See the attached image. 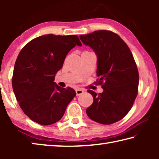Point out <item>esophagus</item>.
Instances as JSON below:
<instances>
[{
    "label": "esophagus",
    "mask_w": 159,
    "mask_h": 159,
    "mask_svg": "<svg viewBox=\"0 0 159 159\" xmlns=\"http://www.w3.org/2000/svg\"><path fill=\"white\" fill-rule=\"evenodd\" d=\"M84 93V91L81 89H77L76 90V96H79L80 95H82V94Z\"/></svg>",
    "instance_id": "obj_1"
}]
</instances>
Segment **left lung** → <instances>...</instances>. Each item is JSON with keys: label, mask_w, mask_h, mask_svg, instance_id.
<instances>
[{"label": "left lung", "mask_w": 159, "mask_h": 159, "mask_svg": "<svg viewBox=\"0 0 159 159\" xmlns=\"http://www.w3.org/2000/svg\"><path fill=\"white\" fill-rule=\"evenodd\" d=\"M80 41L95 51L98 57V83L103 92L93 97L86 109L90 119L109 125L121 120L130 111L138 93L139 73L130 48L118 34L107 30L80 35Z\"/></svg>", "instance_id": "8db88e82"}]
</instances>
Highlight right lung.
<instances>
[{"label":"right lung","mask_w":159,"mask_h":159,"mask_svg":"<svg viewBox=\"0 0 159 159\" xmlns=\"http://www.w3.org/2000/svg\"><path fill=\"white\" fill-rule=\"evenodd\" d=\"M76 45L82 46L76 35H43L29 42L19 53L12 76L13 91L24 113L40 125L60 120L76 96L71 88L54 82L66 56Z\"/></svg>","instance_id":"1"}]
</instances>
